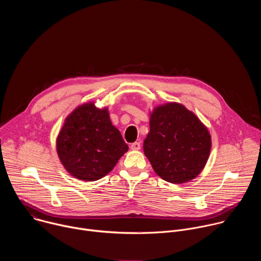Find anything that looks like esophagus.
I'll return each instance as SVG.
<instances>
[{
    "mask_svg": "<svg viewBox=\"0 0 261 261\" xmlns=\"http://www.w3.org/2000/svg\"><path fill=\"white\" fill-rule=\"evenodd\" d=\"M130 147L133 151H138V150H140V142H133V143H131Z\"/></svg>",
    "mask_w": 261,
    "mask_h": 261,
    "instance_id": "esophagus-1",
    "label": "esophagus"
}]
</instances>
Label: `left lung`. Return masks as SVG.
Masks as SVG:
<instances>
[{
  "label": "left lung",
  "instance_id": "left-lung-1",
  "mask_svg": "<svg viewBox=\"0 0 261 261\" xmlns=\"http://www.w3.org/2000/svg\"><path fill=\"white\" fill-rule=\"evenodd\" d=\"M211 135L199 119L178 103L154 109L143 152L164 180L182 184L196 177L211 152Z\"/></svg>",
  "mask_w": 261,
  "mask_h": 261
}]
</instances>
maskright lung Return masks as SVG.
<instances>
[{
  "mask_svg": "<svg viewBox=\"0 0 261 261\" xmlns=\"http://www.w3.org/2000/svg\"><path fill=\"white\" fill-rule=\"evenodd\" d=\"M127 151L128 144L111 124L107 109L94 103L83 104L68 116L57 139L62 164L82 180L105 176Z\"/></svg>",
  "mask_w": 261,
  "mask_h": 261,
  "instance_id": "obj_1",
  "label": "right lung"
}]
</instances>
